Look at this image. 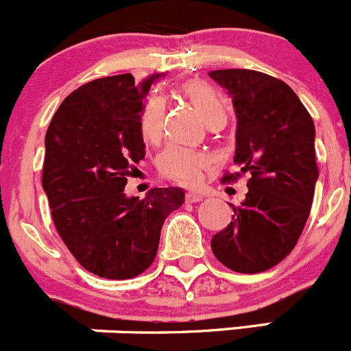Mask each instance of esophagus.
<instances>
[{
    "instance_id": "esophagus-1",
    "label": "esophagus",
    "mask_w": 351,
    "mask_h": 351,
    "mask_svg": "<svg viewBox=\"0 0 351 351\" xmlns=\"http://www.w3.org/2000/svg\"><path fill=\"white\" fill-rule=\"evenodd\" d=\"M203 196L198 195V193H186V202L188 203H198L202 202Z\"/></svg>"
}]
</instances>
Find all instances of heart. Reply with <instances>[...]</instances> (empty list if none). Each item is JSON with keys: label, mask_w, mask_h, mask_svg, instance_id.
I'll use <instances>...</instances> for the list:
<instances>
[{"label": "heart", "mask_w": 351, "mask_h": 351, "mask_svg": "<svg viewBox=\"0 0 351 351\" xmlns=\"http://www.w3.org/2000/svg\"><path fill=\"white\" fill-rule=\"evenodd\" d=\"M186 98L196 106L206 123L215 117L226 115V106L212 88L202 81H191L182 88ZM165 120V99L162 96H149L139 117V129L145 141L158 143L163 134ZM212 167V156L203 149L186 146H169L158 158V169L163 178L172 179L184 186H196L203 179L205 170Z\"/></svg>", "instance_id": "obj_1"}]
</instances>
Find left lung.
Segmentation results:
<instances>
[{
	"label": "left lung",
	"instance_id": "1",
	"mask_svg": "<svg viewBox=\"0 0 351 351\" xmlns=\"http://www.w3.org/2000/svg\"><path fill=\"white\" fill-rule=\"evenodd\" d=\"M236 110L234 163L222 182L248 173V193L231 223L212 238L220 263L241 274L272 269L291 253L305 228L319 178L313 120L281 79L246 69L208 73Z\"/></svg>",
	"mask_w": 351,
	"mask_h": 351
}]
</instances>
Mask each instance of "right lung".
<instances>
[{
  "label": "right lung",
  "instance_id": "add662e5",
  "mask_svg": "<svg viewBox=\"0 0 351 351\" xmlns=\"http://www.w3.org/2000/svg\"><path fill=\"white\" fill-rule=\"evenodd\" d=\"M156 77L86 82L63 99L46 131L43 189L53 222L73 258L99 278L145 272L163 222L184 203L181 188H153L145 199L123 193L145 158L139 117Z\"/></svg>",
  "mask_w": 351,
  "mask_h": 351
}]
</instances>
